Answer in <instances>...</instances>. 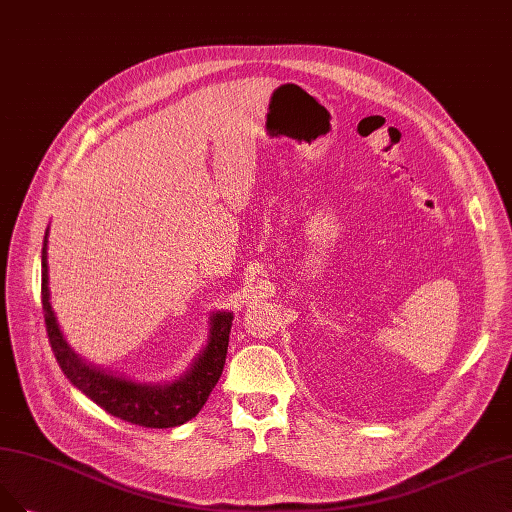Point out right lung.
Here are the masks:
<instances>
[{
    "label": "right lung",
    "instance_id": "add662e5",
    "mask_svg": "<svg viewBox=\"0 0 512 512\" xmlns=\"http://www.w3.org/2000/svg\"><path fill=\"white\" fill-rule=\"evenodd\" d=\"M42 309L50 347L74 387L110 415L144 428H175L195 417L214 390L226 360L228 334L233 326L231 311H216L209 317V334L201 354L186 373L165 383H137L88 364L69 347L50 305L48 290V228L42 248Z\"/></svg>",
    "mask_w": 512,
    "mask_h": 512
}]
</instances>
